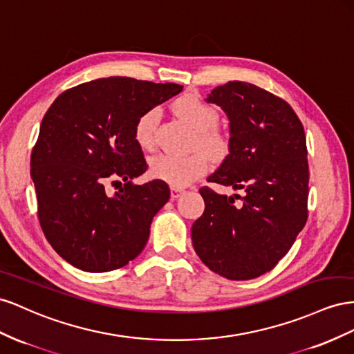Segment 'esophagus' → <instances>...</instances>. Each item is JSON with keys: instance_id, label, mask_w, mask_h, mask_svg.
Returning <instances> with one entry per match:
<instances>
[{"instance_id": "obj_1", "label": "esophagus", "mask_w": 354, "mask_h": 354, "mask_svg": "<svg viewBox=\"0 0 354 354\" xmlns=\"http://www.w3.org/2000/svg\"><path fill=\"white\" fill-rule=\"evenodd\" d=\"M180 194H184L183 188H176V187L170 188V197L171 198H178V197H180Z\"/></svg>"}]
</instances>
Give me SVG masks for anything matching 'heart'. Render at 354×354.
<instances>
[{
    "mask_svg": "<svg viewBox=\"0 0 354 354\" xmlns=\"http://www.w3.org/2000/svg\"><path fill=\"white\" fill-rule=\"evenodd\" d=\"M176 114L198 133V145L212 156H221L227 151V140L215 129L218 111L205 104L196 95H184L175 102ZM160 113L157 108L147 109L135 123L133 135L140 148H151L154 144ZM207 170V158L203 154L175 156L157 154L149 161V175L167 183L171 187L183 188L203 176Z\"/></svg>",
    "mask_w": 354,
    "mask_h": 354,
    "instance_id": "obj_1",
    "label": "heart"
}]
</instances>
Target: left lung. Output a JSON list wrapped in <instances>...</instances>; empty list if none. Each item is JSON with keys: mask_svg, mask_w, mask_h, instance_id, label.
Returning <instances> with one entry per match:
<instances>
[{"mask_svg": "<svg viewBox=\"0 0 354 354\" xmlns=\"http://www.w3.org/2000/svg\"><path fill=\"white\" fill-rule=\"evenodd\" d=\"M205 100L230 121L228 156L207 180L245 196L234 206L233 196L201 188L205 212L191 228L193 246L219 276L255 279L276 267L307 222L304 127L283 99L250 83L228 82Z\"/></svg>", "mask_w": 354, "mask_h": 354, "instance_id": "8db88e82", "label": "left lung"}]
</instances>
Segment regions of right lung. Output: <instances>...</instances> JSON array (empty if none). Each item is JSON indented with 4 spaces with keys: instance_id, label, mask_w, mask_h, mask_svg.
Here are the masks:
<instances>
[{
    "instance_id": "add662e5",
    "label": "right lung",
    "mask_w": 354,
    "mask_h": 354,
    "mask_svg": "<svg viewBox=\"0 0 354 354\" xmlns=\"http://www.w3.org/2000/svg\"><path fill=\"white\" fill-rule=\"evenodd\" d=\"M180 92L174 83L108 77L65 90L48 108L31 178L44 236L71 266L117 270L145 248L170 189L160 179L133 183L147 170L133 129L140 114Z\"/></svg>"
}]
</instances>
